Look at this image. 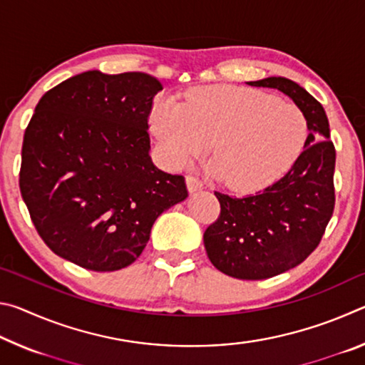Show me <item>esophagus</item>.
<instances>
[{"mask_svg":"<svg viewBox=\"0 0 365 365\" xmlns=\"http://www.w3.org/2000/svg\"><path fill=\"white\" fill-rule=\"evenodd\" d=\"M187 188L190 193H196V191H201L205 188V185H202L201 180H197L195 177H187Z\"/></svg>","mask_w":365,"mask_h":365,"instance_id":"esophagus-1","label":"esophagus"}]
</instances>
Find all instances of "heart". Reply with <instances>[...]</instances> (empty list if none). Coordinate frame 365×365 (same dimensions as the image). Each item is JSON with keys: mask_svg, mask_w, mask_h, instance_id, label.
I'll return each instance as SVG.
<instances>
[{"mask_svg": "<svg viewBox=\"0 0 365 365\" xmlns=\"http://www.w3.org/2000/svg\"><path fill=\"white\" fill-rule=\"evenodd\" d=\"M150 127L172 168H183L212 140L209 174L235 191L262 190L287 174L304 148L307 120L292 103L246 86H207L178 104H154Z\"/></svg>", "mask_w": 365, "mask_h": 365, "instance_id": "b5f03b06", "label": "heart"}]
</instances>
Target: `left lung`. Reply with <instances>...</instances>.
<instances>
[{
	"label": "left lung",
	"instance_id": "left-lung-1",
	"mask_svg": "<svg viewBox=\"0 0 365 365\" xmlns=\"http://www.w3.org/2000/svg\"><path fill=\"white\" fill-rule=\"evenodd\" d=\"M248 85L279 90L304 113V150L287 175L256 195L215 191L220 215L202 238L215 269L233 279L264 280L296 267L317 248L335 207V148L322 104L302 86L285 77Z\"/></svg>",
	"mask_w": 365,
	"mask_h": 365
}]
</instances>
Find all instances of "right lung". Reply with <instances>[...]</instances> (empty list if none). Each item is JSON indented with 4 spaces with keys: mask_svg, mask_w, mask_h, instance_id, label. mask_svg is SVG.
Masks as SVG:
<instances>
[{
    "mask_svg": "<svg viewBox=\"0 0 365 365\" xmlns=\"http://www.w3.org/2000/svg\"><path fill=\"white\" fill-rule=\"evenodd\" d=\"M159 80L88 71L46 91L22 145L21 193L43 242L80 267L113 272L145 250L160 214L187 200L153 164L148 115Z\"/></svg>",
    "mask_w": 365,
    "mask_h": 365,
    "instance_id": "obj_1",
    "label": "right lung"
}]
</instances>
